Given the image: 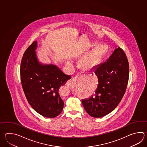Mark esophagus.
Returning a JSON list of instances; mask_svg holds the SVG:
<instances>
[{"label":"esophagus","instance_id":"obj_1","mask_svg":"<svg viewBox=\"0 0 147 147\" xmlns=\"http://www.w3.org/2000/svg\"><path fill=\"white\" fill-rule=\"evenodd\" d=\"M87 74L86 72H81V73H78V75L76 76V77L78 78V77L80 76H86V75H87ZM72 83H73L72 80H69V81H68V82L66 83V85H67H67H70V84Z\"/></svg>","mask_w":147,"mask_h":147}]
</instances>
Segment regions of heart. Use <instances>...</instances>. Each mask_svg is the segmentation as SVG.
I'll use <instances>...</instances> for the list:
<instances>
[{"instance_id": "1", "label": "heart", "mask_w": 147, "mask_h": 147, "mask_svg": "<svg viewBox=\"0 0 147 147\" xmlns=\"http://www.w3.org/2000/svg\"><path fill=\"white\" fill-rule=\"evenodd\" d=\"M105 51L104 45H98L94 49L90 54H88L82 60V65L85 68H92L98 63ZM66 64L71 66V63L66 62Z\"/></svg>"}]
</instances>
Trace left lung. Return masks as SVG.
Segmentation results:
<instances>
[{"instance_id":"8db88e82","label":"left lung","mask_w":147,"mask_h":147,"mask_svg":"<svg viewBox=\"0 0 147 147\" xmlns=\"http://www.w3.org/2000/svg\"><path fill=\"white\" fill-rule=\"evenodd\" d=\"M129 69L126 54L119 47L115 49L104 63L94 67L98 82L95 93L89 98L82 100L90 116L104 117L119 104L126 92Z\"/></svg>"}]
</instances>
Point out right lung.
Wrapping results in <instances>:
<instances>
[{"mask_svg":"<svg viewBox=\"0 0 147 147\" xmlns=\"http://www.w3.org/2000/svg\"><path fill=\"white\" fill-rule=\"evenodd\" d=\"M36 48V41L24 52L20 66L21 84L34 110L44 117L52 118L63 110L64 102L59 90L71 76L55 65L40 63L35 51Z\"/></svg>","mask_w":147,"mask_h":147,"instance_id":"add662e5","label":"right lung"}]
</instances>
